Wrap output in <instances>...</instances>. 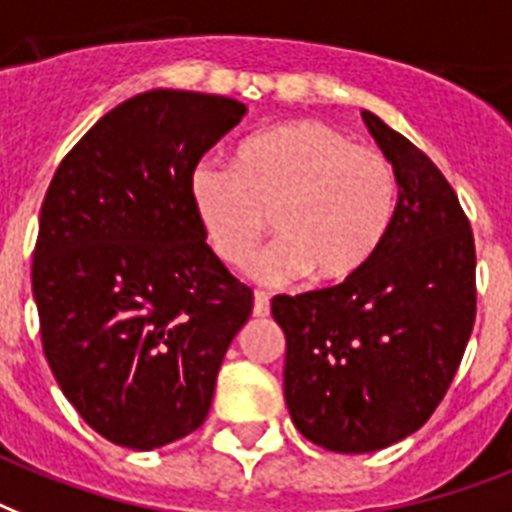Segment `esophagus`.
Returning a JSON list of instances; mask_svg holds the SVG:
<instances>
[{"label": "esophagus", "mask_w": 512, "mask_h": 512, "mask_svg": "<svg viewBox=\"0 0 512 512\" xmlns=\"http://www.w3.org/2000/svg\"><path fill=\"white\" fill-rule=\"evenodd\" d=\"M269 315V296L267 293H256L253 296V318H267Z\"/></svg>", "instance_id": "esophagus-1"}]
</instances>
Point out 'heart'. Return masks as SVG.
Instances as JSON below:
<instances>
[{
  "label": "heart",
  "mask_w": 512,
  "mask_h": 512,
  "mask_svg": "<svg viewBox=\"0 0 512 512\" xmlns=\"http://www.w3.org/2000/svg\"><path fill=\"white\" fill-rule=\"evenodd\" d=\"M189 200L213 253L229 267L251 259L269 216L277 240L251 264L261 283L310 275L336 285L368 267L390 232L398 178L390 160L342 130L296 120L248 138L235 168L200 160Z\"/></svg>",
  "instance_id": "heart-1"
}]
</instances>
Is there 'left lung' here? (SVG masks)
<instances>
[{"mask_svg": "<svg viewBox=\"0 0 512 512\" xmlns=\"http://www.w3.org/2000/svg\"><path fill=\"white\" fill-rule=\"evenodd\" d=\"M363 122L398 178L382 248L334 288L272 299L293 425L339 454L417 433L449 390L475 323V243L457 194L408 138L371 112Z\"/></svg>", "mask_w": 512, "mask_h": 512, "instance_id": "8db88e82", "label": "left lung"}]
</instances>
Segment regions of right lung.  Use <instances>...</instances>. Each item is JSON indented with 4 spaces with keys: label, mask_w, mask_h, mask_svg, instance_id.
<instances>
[{
    "label": "right lung",
    "mask_w": 512,
    "mask_h": 512,
    "mask_svg": "<svg viewBox=\"0 0 512 512\" xmlns=\"http://www.w3.org/2000/svg\"><path fill=\"white\" fill-rule=\"evenodd\" d=\"M245 112L189 90L128 98L63 157L42 202V350L79 417L125 449H160L205 422L251 318V288L216 259L189 200V170Z\"/></svg>",
    "instance_id": "add662e5"
}]
</instances>
